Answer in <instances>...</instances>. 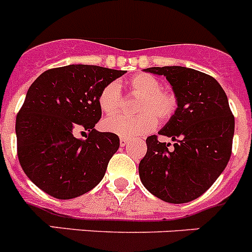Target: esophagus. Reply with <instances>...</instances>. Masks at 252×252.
Listing matches in <instances>:
<instances>
[{
    "mask_svg": "<svg viewBox=\"0 0 252 252\" xmlns=\"http://www.w3.org/2000/svg\"><path fill=\"white\" fill-rule=\"evenodd\" d=\"M127 144H128L127 139H124V137H122V139H120V145H121V146H126Z\"/></svg>",
    "mask_w": 252,
    "mask_h": 252,
    "instance_id": "1",
    "label": "esophagus"
}]
</instances>
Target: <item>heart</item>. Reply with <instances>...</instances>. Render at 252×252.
<instances>
[{
  "label": "heart",
  "instance_id": "obj_1",
  "mask_svg": "<svg viewBox=\"0 0 252 252\" xmlns=\"http://www.w3.org/2000/svg\"><path fill=\"white\" fill-rule=\"evenodd\" d=\"M130 93L137 95L135 106L136 116L116 115L107 117L102 122L104 131L115 133L124 139L141 136L150 132L159 121H168L178 108V99L174 93L161 90V82L148 73H139L126 82ZM122 94L120 86L111 82L102 88L98 95V106L102 112L112 115L120 110Z\"/></svg>",
  "mask_w": 252,
  "mask_h": 252
}]
</instances>
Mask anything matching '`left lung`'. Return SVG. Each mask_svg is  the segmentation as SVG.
<instances>
[{
	"instance_id": "obj_1",
	"label": "left lung",
	"mask_w": 252,
	"mask_h": 252,
	"mask_svg": "<svg viewBox=\"0 0 252 252\" xmlns=\"http://www.w3.org/2000/svg\"><path fill=\"white\" fill-rule=\"evenodd\" d=\"M165 75L178 108L159 135L174 144L146 139L148 151L139 164L142 184L168 203H187L203 194L226 168L232 153L235 117L223 88L215 78L186 66H153Z\"/></svg>"
}]
</instances>
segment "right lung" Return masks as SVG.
<instances>
[{
    "instance_id": "1",
    "label": "right lung",
    "mask_w": 252,
    "mask_h": 252,
    "mask_svg": "<svg viewBox=\"0 0 252 252\" xmlns=\"http://www.w3.org/2000/svg\"><path fill=\"white\" fill-rule=\"evenodd\" d=\"M125 70L72 64L49 69L30 86L16 116L17 157L29 179L58 199L90 192L102 180L120 139L94 128L102 88ZM84 129V140L74 133Z\"/></svg>"
}]
</instances>
